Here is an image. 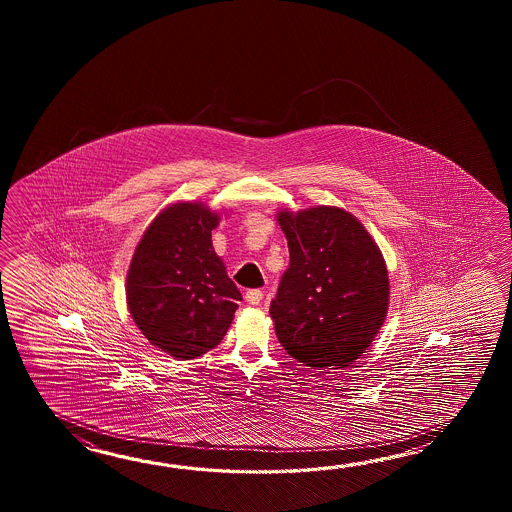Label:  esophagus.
<instances>
[{"mask_svg":"<svg viewBox=\"0 0 512 512\" xmlns=\"http://www.w3.org/2000/svg\"><path fill=\"white\" fill-rule=\"evenodd\" d=\"M245 300L251 305H260L261 300H263L261 289H251V291H247V293H245Z\"/></svg>","mask_w":512,"mask_h":512,"instance_id":"34e87169","label":"esophagus"}]
</instances>
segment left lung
<instances>
[{"instance_id": "left-lung-1", "label": "left lung", "mask_w": 512, "mask_h": 512, "mask_svg": "<svg viewBox=\"0 0 512 512\" xmlns=\"http://www.w3.org/2000/svg\"><path fill=\"white\" fill-rule=\"evenodd\" d=\"M278 223L289 267L269 309L276 337L305 366H348L386 318L390 282L381 251L342 208L282 210Z\"/></svg>"}]
</instances>
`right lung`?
<instances>
[{
  "label": "right lung",
  "mask_w": 512,
  "mask_h": 512,
  "mask_svg": "<svg viewBox=\"0 0 512 512\" xmlns=\"http://www.w3.org/2000/svg\"><path fill=\"white\" fill-rule=\"evenodd\" d=\"M218 223L201 203H175L153 219L131 258V316L153 346L175 359L216 348L241 300L212 247Z\"/></svg>",
  "instance_id": "obj_1"
}]
</instances>
